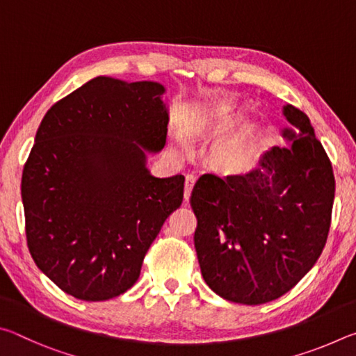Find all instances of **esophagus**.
Segmentation results:
<instances>
[{"label":"esophagus","instance_id":"esophagus-1","mask_svg":"<svg viewBox=\"0 0 356 356\" xmlns=\"http://www.w3.org/2000/svg\"><path fill=\"white\" fill-rule=\"evenodd\" d=\"M195 182H196V177L193 176V174H188V176L185 177V190H184V197H185V201H188V200H190V195H191L193 186H195Z\"/></svg>","mask_w":356,"mask_h":356}]
</instances>
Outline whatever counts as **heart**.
<instances>
[{
    "mask_svg": "<svg viewBox=\"0 0 356 356\" xmlns=\"http://www.w3.org/2000/svg\"><path fill=\"white\" fill-rule=\"evenodd\" d=\"M179 147L184 154H188L191 150V146L188 141L180 140ZM251 156V150L243 143L238 141H227L222 143L221 146L216 147L215 150V160L216 163L222 168H240L243 166L246 161L250 160Z\"/></svg>",
    "mask_w": 356,
    "mask_h": 356,
    "instance_id": "b5f03b06",
    "label": "heart"
}]
</instances>
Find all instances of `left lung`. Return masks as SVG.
<instances>
[{
  "instance_id": "left-lung-1",
  "label": "left lung",
  "mask_w": 356,
  "mask_h": 356,
  "mask_svg": "<svg viewBox=\"0 0 356 356\" xmlns=\"http://www.w3.org/2000/svg\"><path fill=\"white\" fill-rule=\"evenodd\" d=\"M291 124L246 172H210L191 191L195 248L204 281L221 298L262 305L291 291L327 243L333 168L309 118L282 106Z\"/></svg>"
}]
</instances>
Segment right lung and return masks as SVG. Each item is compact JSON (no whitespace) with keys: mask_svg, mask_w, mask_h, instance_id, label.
<instances>
[{"mask_svg":"<svg viewBox=\"0 0 356 356\" xmlns=\"http://www.w3.org/2000/svg\"><path fill=\"white\" fill-rule=\"evenodd\" d=\"M156 81L97 76L42 119L22 176L28 248L78 300L127 292L161 226L184 200L182 174L155 177L170 113Z\"/></svg>","mask_w":356,"mask_h":356,"instance_id":"right-lung-1","label":"right lung"}]
</instances>
